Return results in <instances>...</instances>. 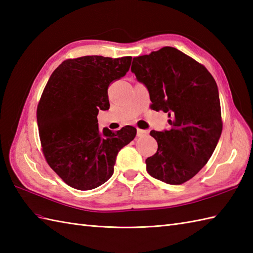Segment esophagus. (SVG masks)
<instances>
[{"mask_svg": "<svg viewBox=\"0 0 253 253\" xmlns=\"http://www.w3.org/2000/svg\"><path fill=\"white\" fill-rule=\"evenodd\" d=\"M148 135V130H144V129H140V128H138L137 129V136L138 137H142V136H146Z\"/></svg>", "mask_w": 253, "mask_h": 253, "instance_id": "esophagus-1", "label": "esophagus"}]
</instances>
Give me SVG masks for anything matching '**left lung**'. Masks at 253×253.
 <instances>
[{"instance_id": "left-lung-1", "label": "left lung", "mask_w": 253, "mask_h": 253, "mask_svg": "<svg viewBox=\"0 0 253 253\" xmlns=\"http://www.w3.org/2000/svg\"><path fill=\"white\" fill-rule=\"evenodd\" d=\"M131 72L146 85L151 109L169 115V130H151L158 151L148 173L181 185L199 173L216 148L223 123L217 84L202 64L171 46L133 57Z\"/></svg>"}]
</instances>
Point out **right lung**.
I'll return each mask as SVG.
<instances>
[{
  "instance_id": "right-lung-1",
  "label": "right lung",
  "mask_w": 253,
  "mask_h": 253,
  "mask_svg": "<svg viewBox=\"0 0 253 253\" xmlns=\"http://www.w3.org/2000/svg\"><path fill=\"white\" fill-rule=\"evenodd\" d=\"M131 56L99 55L64 61L47 82L37 109L39 136L47 164L78 190L104 184L117 153L136 137L127 125L113 132L99 129L98 113L110 109L107 88L129 71Z\"/></svg>"
}]
</instances>
